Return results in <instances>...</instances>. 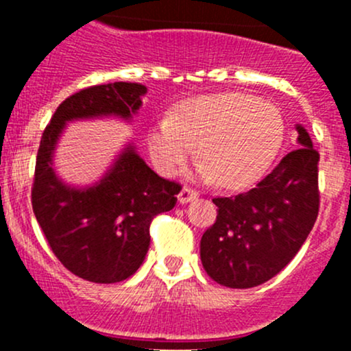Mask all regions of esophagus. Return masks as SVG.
<instances>
[{
	"mask_svg": "<svg viewBox=\"0 0 351 351\" xmlns=\"http://www.w3.org/2000/svg\"><path fill=\"white\" fill-rule=\"evenodd\" d=\"M197 197H198V193L195 192V190L189 189V186H183L182 192H180V195H178V202L180 204H189V202L195 200Z\"/></svg>",
	"mask_w": 351,
	"mask_h": 351,
	"instance_id": "1",
	"label": "esophagus"
}]
</instances>
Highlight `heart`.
I'll return each mask as SVG.
<instances>
[{
	"label": "heart",
	"mask_w": 351,
	"mask_h": 351,
	"mask_svg": "<svg viewBox=\"0 0 351 351\" xmlns=\"http://www.w3.org/2000/svg\"><path fill=\"white\" fill-rule=\"evenodd\" d=\"M284 134V115L271 101L246 93H215L190 98L171 117L156 120L146 143L161 175H176L198 144L202 178L243 189L270 166Z\"/></svg>",
	"instance_id": "b5f03b06"
}]
</instances>
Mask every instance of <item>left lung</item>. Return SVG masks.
Listing matches in <instances>:
<instances>
[{
	"label": "left lung",
	"instance_id": "obj_1",
	"mask_svg": "<svg viewBox=\"0 0 351 351\" xmlns=\"http://www.w3.org/2000/svg\"><path fill=\"white\" fill-rule=\"evenodd\" d=\"M292 151L254 189L217 197V219L204 232L200 260L212 280L229 289L265 284L290 263L309 236L319 212V153L309 134L295 125Z\"/></svg>",
	"mask_w": 351,
	"mask_h": 351
}]
</instances>
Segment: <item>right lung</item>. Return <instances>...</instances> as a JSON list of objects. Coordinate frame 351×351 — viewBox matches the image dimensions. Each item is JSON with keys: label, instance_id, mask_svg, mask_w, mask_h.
I'll list each match as a JSON object with an SVG mask.
<instances>
[{"label": "right lung", "instance_id": "right-lung-1", "mask_svg": "<svg viewBox=\"0 0 351 351\" xmlns=\"http://www.w3.org/2000/svg\"><path fill=\"white\" fill-rule=\"evenodd\" d=\"M146 93L144 84L125 81L81 90L59 105L42 134L34 214L58 260L95 284H115L136 274L149 250L151 221L175 207L182 186L156 175L132 143L97 183L67 185L56 173V147L67 122L104 117L129 122Z\"/></svg>", "mask_w": 351, "mask_h": 351}]
</instances>
